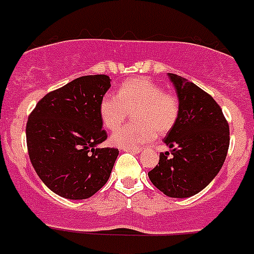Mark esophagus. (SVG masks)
I'll list each match as a JSON object with an SVG mask.
<instances>
[{
	"mask_svg": "<svg viewBox=\"0 0 254 254\" xmlns=\"http://www.w3.org/2000/svg\"><path fill=\"white\" fill-rule=\"evenodd\" d=\"M123 150H124V151H130L132 152V154H139V152L141 151L140 149H131V147H127V149H123Z\"/></svg>",
	"mask_w": 254,
	"mask_h": 254,
	"instance_id": "1",
	"label": "esophagus"
}]
</instances>
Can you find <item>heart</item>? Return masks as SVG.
I'll return each mask as SVG.
<instances>
[{
	"mask_svg": "<svg viewBox=\"0 0 254 254\" xmlns=\"http://www.w3.org/2000/svg\"><path fill=\"white\" fill-rule=\"evenodd\" d=\"M130 112L134 122L119 127L110 141L123 149H139L156 134H167L175 127L180 103L176 95L165 92L154 80L139 77L123 83L117 95L107 93L100 100L99 114L108 130L117 129Z\"/></svg>",
	"mask_w": 254,
	"mask_h": 254,
	"instance_id": "1",
	"label": "heart"
}]
</instances>
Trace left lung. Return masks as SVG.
Segmentation results:
<instances>
[{"label": "left lung", "instance_id": "1", "mask_svg": "<svg viewBox=\"0 0 254 254\" xmlns=\"http://www.w3.org/2000/svg\"><path fill=\"white\" fill-rule=\"evenodd\" d=\"M169 77L180 113L164 139L170 151L160 154L149 179L169 197L185 198L200 192L220 172L230 146V127L208 93L179 75L169 73Z\"/></svg>", "mask_w": 254, "mask_h": 254}]
</instances>
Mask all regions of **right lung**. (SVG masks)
Listing matches in <instances>:
<instances>
[{
    "mask_svg": "<svg viewBox=\"0 0 254 254\" xmlns=\"http://www.w3.org/2000/svg\"><path fill=\"white\" fill-rule=\"evenodd\" d=\"M109 88L105 74L79 77L44 95L29 114V159L43 184L62 197L89 198L112 174L119 150L97 147L108 137L99 104Z\"/></svg>",
    "mask_w": 254,
    "mask_h": 254,
    "instance_id": "1",
    "label": "right lung"
}]
</instances>
